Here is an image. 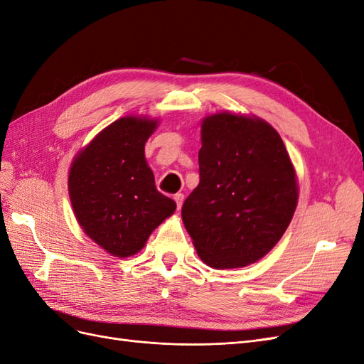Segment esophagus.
<instances>
[{
  "label": "esophagus",
  "mask_w": 364,
  "mask_h": 364,
  "mask_svg": "<svg viewBox=\"0 0 364 364\" xmlns=\"http://www.w3.org/2000/svg\"><path fill=\"white\" fill-rule=\"evenodd\" d=\"M173 200L176 202V206H178V209H181L182 203H183V194H181V193L174 194V196H173Z\"/></svg>",
  "instance_id": "1"
}]
</instances>
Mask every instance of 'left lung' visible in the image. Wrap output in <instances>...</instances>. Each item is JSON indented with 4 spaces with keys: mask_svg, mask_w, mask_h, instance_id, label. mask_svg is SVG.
<instances>
[{
    "mask_svg": "<svg viewBox=\"0 0 364 364\" xmlns=\"http://www.w3.org/2000/svg\"><path fill=\"white\" fill-rule=\"evenodd\" d=\"M199 174L182 220L202 261L237 269L262 258L290 225L297 202L294 168L278 132L245 115L205 118Z\"/></svg>",
    "mask_w": 364,
    "mask_h": 364,
    "instance_id": "1",
    "label": "left lung"
}]
</instances>
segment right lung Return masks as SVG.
<instances>
[{"label":"right lung","mask_w":364,"mask_h":364,"mask_svg":"<svg viewBox=\"0 0 364 364\" xmlns=\"http://www.w3.org/2000/svg\"><path fill=\"white\" fill-rule=\"evenodd\" d=\"M156 121L124 117L102 130L71 165L74 214L87 237L114 257H130L176 203L156 190L144 144Z\"/></svg>","instance_id":"obj_1"}]
</instances>
